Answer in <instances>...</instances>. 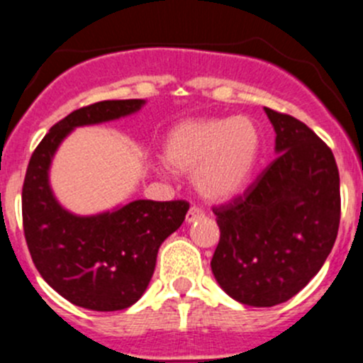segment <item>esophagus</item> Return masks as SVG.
Instances as JSON below:
<instances>
[{
    "instance_id": "1",
    "label": "esophagus",
    "mask_w": 363,
    "mask_h": 363,
    "mask_svg": "<svg viewBox=\"0 0 363 363\" xmlns=\"http://www.w3.org/2000/svg\"><path fill=\"white\" fill-rule=\"evenodd\" d=\"M203 218V211L202 208H199V207H191L188 211V214H186V223H195V221H199V219H202Z\"/></svg>"
}]
</instances>
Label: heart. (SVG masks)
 <instances>
[{
  "label": "heart",
  "mask_w": 363,
  "mask_h": 363,
  "mask_svg": "<svg viewBox=\"0 0 363 363\" xmlns=\"http://www.w3.org/2000/svg\"><path fill=\"white\" fill-rule=\"evenodd\" d=\"M262 155V131L246 116L205 117L175 124L163 142V161L179 174H191L203 200H233L250 186Z\"/></svg>",
  "instance_id": "1"
}]
</instances>
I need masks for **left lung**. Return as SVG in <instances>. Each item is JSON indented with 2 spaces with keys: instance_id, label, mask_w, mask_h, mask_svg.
<instances>
[{
  "instance_id": "obj_1",
  "label": "left lung",
  "mask_w": 363,
  "mask_h": 363,
  "mask_svg": "<svg viewBox=\"0 0 363 363\" xmlns=\"http://www.w3.org/2000/svg\"><path fill=\"white\" fill-rule=\"evenodd\" d=\"M277 158L232 203L214 208L219 244L211 269L226 295L272 307L323 267L340 219L339 170L330 149L295 117L263 108Z\"/></svg>"
}]
</instances>
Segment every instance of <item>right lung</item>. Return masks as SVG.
Masks as SVG:
<instances>
[{
  "label": "right lung",
  "mask_w": 363,
  "mask_h": 363,
  "mask_svg": "<svg viewBox=\"0 0 363 363\" xmlns=\"http://www.w3.org/2000/svg\"><path fill=\"white\" fill-rule=\"evenodd\" d=\"M145 104L107 100L79 108L50 128L29 160L23 188L29 252L45 283L84 309L107 313L133 306L151 283L160 246L182 225L189 205L133 200L75 214L54 195L50 167L73 130L133 116Z\"/></svg>",
  "instance_id": "obj_1"
}]
</instances>
